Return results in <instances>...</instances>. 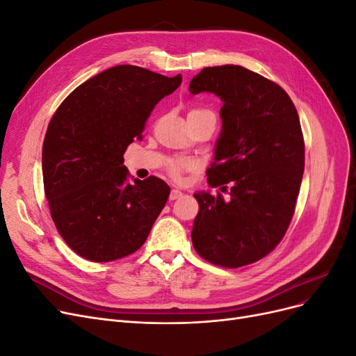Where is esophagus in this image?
I'll list each match as a JSON object with an SVG mask.
<instances>
[{"label":"esophagus","instance_id":"obj_1","mask_svg":"<svg viewBox=\"0 0 356 356\" xmlns=\"http://www.w3.org/2000/svg\"><path fill=\"white\" fill-rule=\"evenodd\" d=\"M181 195H182V191H181V190H178V188H172L170 195H169V200H175V199L181 197Z\"/></svg>","mask_w":356,"mask_h":356}]
</instances>
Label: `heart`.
I'll list each match as a JSON object with an SVG mask.
<instances>
[{"label":"heart","mask_w":356,"mask_h":356,"mask_svg":"<svg viewBox=\"0 0 356 356\" xmlns=\"http://www.w3.org/2000/svg\"><path fill=\"white\" fill-rule=\"evenodd\" d=\"M191 113H209V111H191ZM193 168H195V163L193 161H188V160H181V161H175V163L170 165V174L174 175L175 178H179L181 174L184 170H191Z\"/></svg>","instance_id":"b5f03b06"}]
</instances>
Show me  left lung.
Returning a JSON list of instances; mask_svg holds the SVG:
<instances>
[{
	"mask_svg": "<svg viewBox=\"0 0 356 356\" xmlns=\"http://www.w3.org/2000/svg\"><path fill=\"white\" fill-rule=\"evenodd\" d=\"M191 95L222 101L221 132L208 184L229 197L197 191L193 246L204 260L242 267L272 252L294 215L305 170V141L296 106L276 83L241 65L203 68Z\"/></svg>",
	"mask_w": 356,
	"mask_h": 356,
	"instance_id": "1",
	"label": "left lung"
}]
</instances>
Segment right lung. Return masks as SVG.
I'll list each match as a JSON object with an SVG mask.
<instances>
[{
  "instance_id": "obj_1",
  "label": "right lung",
  "mask_w": 356,
  "mask_h": 356,
  "mask_svg": "<svg viewBox=\"0 0 356 356\" xmlns=\"http://www.w3.org/2000/svg\"><path fill=\"white\" fill-rule=\"evenodd\" d=\"M181 81V74L117 65L80 84L53 114L42 144L44 193L59 234L86 260L134 254L165 208L170 187L157 177L129 182L123 154Z\"/></svg>"
}]
</instances>
